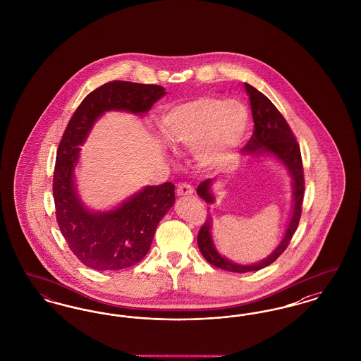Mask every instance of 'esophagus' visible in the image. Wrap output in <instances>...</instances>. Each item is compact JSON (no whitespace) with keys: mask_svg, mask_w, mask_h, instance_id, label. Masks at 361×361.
Here are the masks:
<instances>
[{"mask_svg":"<svg viewBox=\"0 0 361 361\" xmlns=\"http://www.w3.org/2000/svg\"><path fill=\"white\" fill-rule=\"evenodd\" d=\"M193 193V187L190 185V184H187V183H184V184H180L178 187H177V195L180 196V197H185V196H190Z\"/></svg>","mask_w":361,"mask_h":361,"instance_id":"esophagus-1","label":"esophagus"}]
</instances>
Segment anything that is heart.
<instances>
[{"label": "heart", "mask_w": 361, "mask_h": 361, "mask_svg": "<svg viewBox=\"0 0 361 361\" xmlns=\"http://www.w3.org/2000/svg\"><path fill=\"white\" fill-rule=\"evenodd\" d=\"M161 135L173 149L195 152L203 166L227 164L249 127V111L238 100L200 96L169 108L159 121Z\"/></svg>", "instance_id": "1"}]
</instances>
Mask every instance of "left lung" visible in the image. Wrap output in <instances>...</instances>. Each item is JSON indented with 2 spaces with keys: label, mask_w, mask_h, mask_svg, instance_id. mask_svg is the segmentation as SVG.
I'll use <instances>...</instances> for the list:
<instances>
[{
  "label": "left lung",
  "mask_w": 361,
  "mask_h": 361,
  "mask_svg": "<svg viewBox=\"0 0 361 361\" xmlns=\"http://www.w3.org/2000/svg\"><path fill=\"white\" fill-rule=\"evenodd\" d=\"M245 90L250 100L252 115L255 121V133L247 142V145L242 149V152L243 154L250 155L252 158L271 157L287 171L288 176L291 177L292 206L291 215L286 226L283 238L268 257L262 258L261 261L255 264H238L219 253V250L215 246V242L212 240V216H208L206 224H203L197 235V245L200 253L211 265L237 274L259 271L271 265L276 258L287 249L292 235L299 224L305 193V177L300 149L292 134L288 123L277 111L272 102L265 94L258 92L256 87L245 82ZM215 178H208L196 189L197 195L203 200H206L208 204L215 203V195L212 192V185L215 184Z\"/></svg>",
  "instance_id": "obj_1"
}]
</instances>
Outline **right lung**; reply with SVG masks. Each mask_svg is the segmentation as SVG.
I'll return each instance as SVG.
<instances>
[{"instance_id": "1", "label": "right lung", "mask_w": 361, "mask_h": 361, "mask_svg": "<svg viewBox=\"0 0 361 361\" xmlns=\"http://www.w3.org/2000/svg\"><path fill=\"white\" fill-rule=\"evenodd\" d=\"M166 94L165 87L114 81L89 93L63 133L54 172L58 226L71 252L94 271H119L147 255L155 228L174 204V185H147L109 209L82 202L75 181L81 146L104 114L116 111L143 116Z\"/></svg>"}]
</instances>
